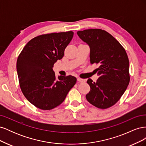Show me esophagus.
<instances>
[{
    "instance_id": "34e87169",
    "label": "esophagus",
    "mask_w": 146,
    "mask_h": 146,
    "mask_svg": "<svg viewBox=\"0 0 146 146\" xmlns=\"http://www.w3.org/2000/svg\"><path fill=\"white\" fill-rule=\"evenodd\" d=\"M77 80H78L79 82H81V83H83V82H85V80H84V79L80 78H77Z\"/></svg>"
}]
</instances>
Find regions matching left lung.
Wrapping results in <instances>:
<instances>
[{"label": "left lung", "mask_w": 146, "mask_h": 146, "mask_svg": "<svg viewBox=\"0 0 146 146\" xmlns=\"http://www.w3.org/2000/svg\"><path fill=\"white\" fill-rule=\"evenodd\" d=\"M90 48V63L98 64L96 82L87 81L91 90L86 98L101 109L111 107L120 99L130 82L129 61L125 50L111 35L101 29L78 31Z\"/></svg>", "instance_id": "left-lung-1"}]
</instances>
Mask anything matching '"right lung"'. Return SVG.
<instances>
[{
    "instance_id": "add662e5",
    "label": "right lung",
    "mask_w": 146,
    "mask_h": 146,
    "mask_svg": "<svg viewBox=\"0 0 146 146\" xmlns=\"http://www.w3.org/2000/svg\"><path fill=\"white\" fill-rule=\"evenodd\" d=\"M74 32L52 33L31 39L17 60L16 69L23 94L30 102L42 110H50L64 100L77 78L72 76L56 79L53 67L64 54Z\"/></svg>"
}]
</instances>
